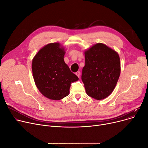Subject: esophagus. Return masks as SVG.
<instances>
[{"label": "esophagus", "mask_w": 148, "mask_h": 148, "mask_svg": "<svg viewBox=\"0 0 148 148\" xmlns=\"http://www.w3.org/2000/svg\"><path fill=\"white\" fill-rule=\"evenodd\" d=\"M75 74H76V75H77V77H78L79 78L80 76V71H77V72L75 73Z\"/></svg>", "instance_id": "34e87169"}]
</instances>
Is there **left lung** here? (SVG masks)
<instances>
[{
    "mask_svg": "<svg viewBox=\"0 0 148 148\" xmlns=\"http://www.w3.org/2000/svg\"><path fill=\"white\" fill-rule=\"evenodd\" d=\"M85 65L82 80L88 96L100 100L112 94L121 73L117 52L98 43L84 52Z\"/></svg>",
    "mask_w": 148,
    "mask_h": 148,
    "instance_id": "8db88e82",
    "label": "left lung"
}]
</instances>
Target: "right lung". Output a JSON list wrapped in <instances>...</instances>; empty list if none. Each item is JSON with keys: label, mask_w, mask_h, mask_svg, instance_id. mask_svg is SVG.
Returning <instances> with one entry per match:
<instances>
[{"label": "right lung", "mask_w": 148, "mask_h": 148, "mask_svg": "<svg viewBox=\"0 0 148 148\" xmlns=\"http://www.w3.org/2000/svg\"><path fill=\"white\" fill-rule=\"evenodd\" d=\"M64 48L59 43H50L38 52L32 69L37 88L45 97L59 100L68 95L71 83L78 77L65 63Z\"/></svg>", "instance_id": "obj_1"}]
</instances>
